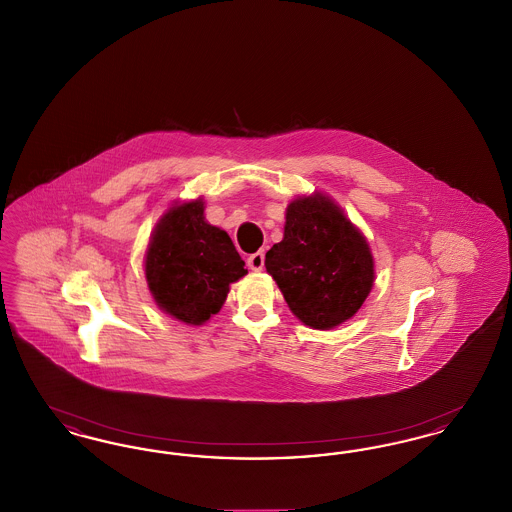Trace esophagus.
I'll list each match as a JSON object with an SVG mask.
<instances>
[{"label": "esophagus", "mask_w": 512, "mask_h": 512, "mask_svg": "<svg viewBox=\"0 0 512 512\" xmlns=\"http://www.w3.org/2000/svg\"><path fill=\"white\" fill-rule=\"evenodd\" d=\"M247 267L251 268V270H255V272L263 270V267H265V253H263V251H257V253L249 255Z\"/></svg>", "instance_id": "34e87169"}]
</instances>
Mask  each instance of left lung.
I'll return each mask as SVG.
<instances>
[{
	"instance_id": "obj_1",
	"label": "left lung",
	"mask_w": 512,
	"mask_h": 512,
	"mask_svg": "<svg viewBox=\"0 0 512 512\" xmlns=\"http://www.w3.org/2000/svg\"><path fill=\"white\" fill-rule=\"evenodd\" d=\"M265 267L293 315L315 330L355 317L376 276L365 234L322 192L288 203L284 238L268 249Z\"/></svg>"
}]
</instances>
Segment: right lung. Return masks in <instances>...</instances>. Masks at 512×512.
I'll return each mask as SVG.
<instances>
[{"label":"right lung","mask_w":512,"mask_h":512,"mask_svg":"<svg viewBox=\"0 0 512 512\" xmlns=\"http://www.w3.org/2000/svg\"><path fill=\"white\" fill-rule=\"evenodd\" d=\"M244 267L230 236L205 220L203 197L172 203L155 224L144 259L153 301L188 326L219 313L230 284L247 274Z\"/></svg>","instance_id":"add662e5"}]
</instances>
